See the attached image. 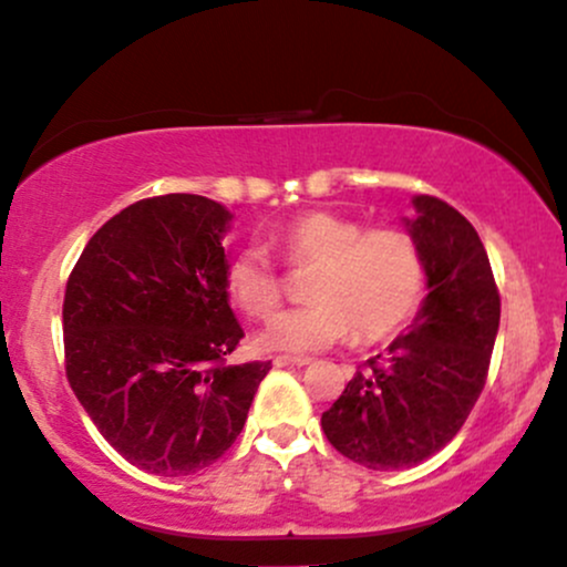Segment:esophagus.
<instances>
[{"label":"esophagus","instance_id":"esophagus-1","mask_svg":"<svg viewBox=\"0 0 567 567\" xmlns=\"http://www.w3.org/2000/svg\"><path fill=\"white\" fill-rule=\"evenodd\" d=\"M275 364L277 367H303V364H311L309 357H275Z\"/></svg>","mask_w":567,"mask_h":567}]
</instances>
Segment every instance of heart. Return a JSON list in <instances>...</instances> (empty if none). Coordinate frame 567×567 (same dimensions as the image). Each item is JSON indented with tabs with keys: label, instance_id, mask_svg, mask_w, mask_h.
Segmentation results:
<instances>
[{
	"label": "heart",
	"instance_id": "1",
	"mask_svg": "<svg viewBox=\"0 0 567 567\" xmlns=\"http://www.w3.org/2000/svg\"><path fill=\"white\" fill-rule=\"evenodd\" d=\"M275 248L296 275L313 271L309 306L277 313L256 336L261 351L311 353L357 336L374 343L412 322L427 292V261L417 237L399 224L367 227L351 216L309 210L275 231ZM229 301L266 319L285 296V279L264 245L237 248L224 269Z\"/></svg>",
	"mask_w": 567,
	"mask_h": 567
}]
</instances>
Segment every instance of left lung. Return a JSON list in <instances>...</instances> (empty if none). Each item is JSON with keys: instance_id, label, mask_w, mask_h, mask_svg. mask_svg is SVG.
<instances>
[{"instance_id": "left-lung-1", "label": "left lung", "mask_w": 567, "mask_h": 567, "mask_svg": "<svg viewBox=\"0 0 567 567\" xmlns=\"http://www.w3.org/2000/svg\"><path fill=\"white\" fill-rule=\"evenodd\" d=\"M406 221L427 261V298L391 349L367 359L322 414L336 452L370 470H404L441 452L486 385L499 288L478 231L441 197H414Z\"/></svg>"}]
</instances>
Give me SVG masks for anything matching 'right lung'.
<instances>
[{
	"instance_id": "1",
	"label": "right lung",
	"mask_w": 567,
	"mask_h": 567,
	"mask_svg": "<svg viewBox=\"0 0 567 567\" xmlns=\"http://www.w3.org/2000/svg\"><path fill=\"white\" fill-rule=\"evenodd\" d=\"M227 221L203 195L145 197L94 231L68 277V383L102 439L147 473L221 460L271 370L227 364L245 338L224 290Z\"/></svg>"
}]
</instances>
